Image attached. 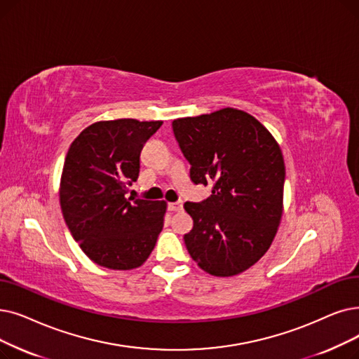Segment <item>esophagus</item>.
I'll use <instances>...</instances> for the list:
<instances>
[{
	"instance_id": "1",
	"label": "esophagus",
	"mask_w": 359,
	"mask_h": 359,
	"mask_svg": "<svg viewBox=\"0 0 359 359\" xmlns=\"http://www.w3.org/2000/svg\"><path fill=\"white\" fill-rule=\"evenodd\" d=\"M167 208L171 212H179V211L183 210V204H182V201H179V202H170V204L167 205Z\"/></svg>"
}]
</instances>
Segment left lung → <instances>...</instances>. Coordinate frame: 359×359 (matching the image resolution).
Listing matches in <instances>:
<instances>
[{
	"label": "left lung",
	"instance_id": "obj_1",
	"mask_svg": "<svg viewBox=\"0 0 359 359\" xmlns=\"http://www.w3.org/2000/svg\"><path fill=\"white\" fill-rule=\"evenodd\" d=\"M176 141L195 184L211 196L186 202L194 227L184 235L198 266L235 276L269 251L283 211L285 161L271 133L245 111L223 108L173 121Z\"/></svg>",
	"mask_w": 359,
	"mask_h": 359
}]
</instances>
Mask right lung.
I'll return each instance as SVG.
<instances>
[{
	"label": "right lung",
	"instance_id": "1",
	"mask_svg": "<svg viewBox=\"0 0 359 359\" xmlns=\"http://www.w3.org/2000/svg\"><path fill=\"white\" fill-rule=\"evenodd\" d=\"M163 121L118 118L88 126L69 148L60 205L73 239L101 267L132 270L152 252L165 202L128 198L141 151Z\"/></svg>",
	"mask_w": 359,
	"mask_h": 359
}]
</instances>
